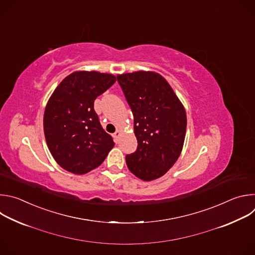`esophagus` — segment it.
I'll return each instance as SVG.
<instances>
[{
	"mask_svg": "<svg viewBox=\"0 0 255 255\" xmlns=\"http://www.w3.org/2000/svg\"><path fill=\"white\" fill-rule=\"evenodd\" d=\"M120 136H121V130H117V131L114 133V138H115V140L118 141L119 138H120Z\"/></svg>",
	"mask_w": 255,
	"mask_h": 255,
	"instance_id": "esophagus-1",
	"label": "esophagus"
}]
</instances>
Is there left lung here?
<instances>
[{
  "label": "left lung",
  "mask_w": 255,
  "mask_h": 255,
  "mask_svg": "<svg viewBox=\"0 0 255 255\" xmlns=\"http://www.w3.org/2000/svg\"><path fill=\"white\" fill-rule=\"evenodd\" d=\"M118 82L134 116L137 150L126 155L138 178H159L175 163L184 147L187 114L167 81L155 71L118 75Z\"/></svg>",
  "instance_id": "8db88e82"
}]
</instances>
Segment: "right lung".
<instances>
[{
  "instance_id": "add662e5",
  "label": "right lung",
  "mask_w": 255,
  "mask_h": 255,
  "mask_svg": "<svg viewBox=\"0 0 255 255\" xmlns=\"http://www.w3.org/2000/svg\"><path fill=\"white\" fill-rule=\"evenodd\" d=\"M116 82L96 70H78L64 78L50 96L44 111L46 143L55 161L65 170L85 174L99 165L114 147L102 128L94 102Z\"/></svg>"
}]
</instances>
